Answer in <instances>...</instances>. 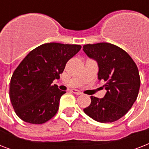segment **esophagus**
Wrapping results in <instances>:
<instances>
[{"label": "esophagus", "instance_id": "obj_1", "mask_svg": "<svg viewBox=\"0 0 149 149\" xmlns=\"http://www.w3.org/2000/svg\"><path fill=\"white\" fill-rule=\"evenodd\" d=\"M71 92H72V93L76 94V95H80V94H81V92L79 91H78V90H72Z\"/></svg>", "mask_w": 149, "mask_h": 149}]
</instances>
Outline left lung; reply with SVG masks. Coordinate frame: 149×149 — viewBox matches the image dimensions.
<instances>
[{"instance_id":"left-lung-1","label":"left lung","mask_w":149,"mask_h":149,"mask_svg":"<svg viewBox=\"0 0 149 149\" xmlns=\"http://www.w3.org/2000/svg\"><path fill=\"white\" fill-rule=\"evenodd\" d=\"M83 50L89 58L97 63L98 79L106 82L104 97L91 96L90 106L84 113L98 122L118 120L132 108L139 94L140 77L132 57L111 43L100 42L84 45Z\"/></svg>"}]
</instances>
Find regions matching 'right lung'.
Wrapping results in <instances>:
<instances>
[{"instance_id": "add662e5", "label": "right lung", "mask_w": 149, "mask_h": 149, "mask_svg": "<svg viewBox=\"0 0 149 149\" xmlns=\"http://www.w3.org/2000/svg\"><path fill=\"white\" fill-rule=\"evenodd\" d=\"M81 45L46 43L31 51L13 73L9 95L16 114L22 120L39 125L56 115L65 93L52 85L59 79L65 64Z\"/></svg>"}]
</instances>
